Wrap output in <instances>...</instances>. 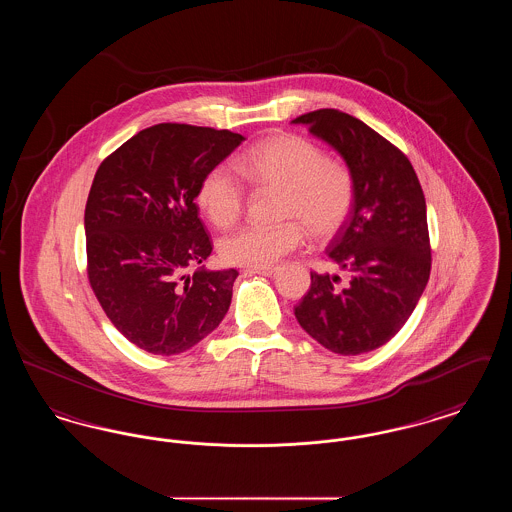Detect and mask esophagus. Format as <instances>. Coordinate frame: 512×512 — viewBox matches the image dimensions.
Masks as SVG:
<instances>
[{
  "instance_id": "obj_1",
  "label": "esophagus",
  "mask_w": 512,
  "mask_h": 512,
  "mask_svg": "<svg viewBox=\"0 0 512 512\" xmlns=\"http://www.w3.org/2000/svg\"><path fill=\"white\" fill-rule=\"evenodd\" d=\"M247 276H253V274H263V276H274L278 272V267H265V268H245L244 270Z\"/></svg>"
}]
</instances>
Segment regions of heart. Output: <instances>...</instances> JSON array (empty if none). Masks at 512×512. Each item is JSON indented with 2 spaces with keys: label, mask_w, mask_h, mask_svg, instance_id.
<instances>
[{
  "label": "heart",
  "mask_w": 512,
  "mask_h": 512,
  "mask_svg": "<svg viewBox=\"0 0 512 512\" xmlns=\"http://www.w3.org/2000/svg\"><path fill=\"white\" fill-rule=\"evenodd\" d=\"M234 169L261 190L284 192L278 226H242L220 242L226 263L265 268L301 247L305 228L315 240H330L351 217L355 178L324 149L297 134H276L245 149ZM197 205L219 228H228L245 209L244 182L228 165H217L197 188Z\"/></svg>",
  "instance_id": "heart-1"
}]
</instances>
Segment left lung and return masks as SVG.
<instances>
[{
  "label": "left lung",
  "instance_id": "obj_1",
  "mask_svg": "<svg viewBox=\"0 0 512 512\" xmlns=\"http://www.w3.org/2000/svg\"><path fill=\"white\" fill-rule=\"evenodd\" d=\"M292 122L334 147L355 178L351 217L326 249L349 280L340 284L338 274L311 272L295 318L332 353H368L403 328L428 284L432 249L424 194L407 155L365 122L338 109Z\"/></svg>",
  "mask_w": 512,
  "mask_h": 512
}]
</instances>
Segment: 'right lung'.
<instances>
[{"instance_id":"1","label":"right lung","mask_w":512,"mask_h":512,"mask_svg":"<svg viewBox=\"0 0 512 512\" xmlns=\"http://www.w3.org/2000/svg\"><path fill=\"white\" fill-rule=\"evenodd\" d=\"M244 140L161 122L99 165L84 213L88 280L113 326L147 353L192 349L230 307L236 268L187 270L213 251L195 205L199 182Z\"/></svg>"}]
</instances>
